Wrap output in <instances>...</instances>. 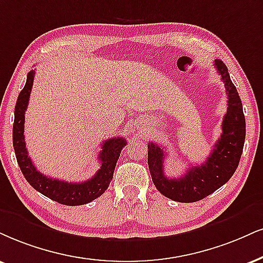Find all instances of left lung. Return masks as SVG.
Instances as JSON below:
<instances>
[{
  "label": "left lung",
  "mask_w": 263,
  "mask_h": 263,
  "mask_svg": "<svg viewBox=\"0 0 263 263\" xmlns=\"http://www.w3.org/2000/svg\"><path fill=\"white\" fill-rule=\"evenodd\" d=\"M228 95V108L223 118L222 134L207 160L193 166L180 178H167L163 172L164 152L148 142L147 163L156 189L162 195L178 202H195L209 196L231 179L240 161L245 141V116L236 87L232 83L228 68L221 60L215 61Z\"/></svg>",
  "instance_id": "left-lung-1"
}]
</instances>
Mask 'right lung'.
<instances>
[{
  "label": "right lung",
  "mask_w": 263,
  "mask_h": 263,
  "mask_svg": "<svg viewBox=\"0 0 263 263\" xmlns=\"http://www.w3.org/2000/svg\"><path fill=\"white\" fill-rule=\"evenodd\" d=\"M35 70L28 73L27 83L19 93L14 108V123H13V147L21 171L30 185L48 199L67 206H79L91 202L105 193L113 178L117 161L122 148L126 145L124 138H112L102 142V150L99 154L101 163L100 170L91 179L82 183H68L64 180L52 179L40 173L28 156V150L24 141L25 111L28 108L29 97L34 83Z\"/></svg>",
  "instance_id": "right-lung-1"
}]
</instances>
